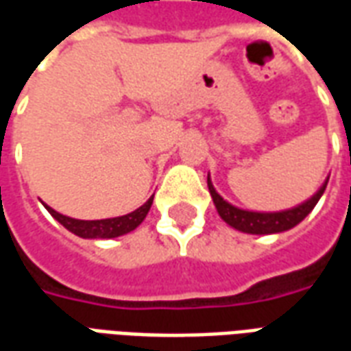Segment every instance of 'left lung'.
<instances>
[{"label": "left lung", "instance_id": "8db88e82", "mask_svg": "<svg viewBox=\"0 0 351 351\" xmlns=\"http://www.w3.org/2000/svg\"><path fill=\"white\" fill-rule=\"evenodd\" d=\"M329 182V175L325 176L322 186L317 188L308 199H304L299 205L291 206V208H282V210H272V213H265V210H250V208H241V206L229 203L228 199H223L214 188L213 180H210V173L206 175V184H208V191L214 201V206L220 214V218L229 228L237 229L241 233H248V235H274V233H284L287 229L295 228L297 223H301L312 208L317 205V201L324 195L325 188Z\"/></svg>", "mask_w": 351, "mask_h": 351}]
</instances>
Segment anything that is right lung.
<instances>
[{"label": "right lung", "instance_id": "add662e5", "mask_svg": "<svg viewBox=\"0 0 351 351\" xmlns=\"http://www.w3.org/2000/svg\"><path fill=\"white\" fill-rule=\"evenodd\" d=\"M45 208L49 210L50 216L56 221H60L67 231H71L73 235L80 237V239H116L131 233L133 229H137L143 220L146 218V214L150 210L154 201V193L146 199L145 203L137 206L135 210H131L122 216H112V218H101V220H80V218H73L67 214L58 213L54 206H50L49 203H45L39 197Z\"/></svg>", "mask_w": 351, "mask_h": 351}]
</instances>
